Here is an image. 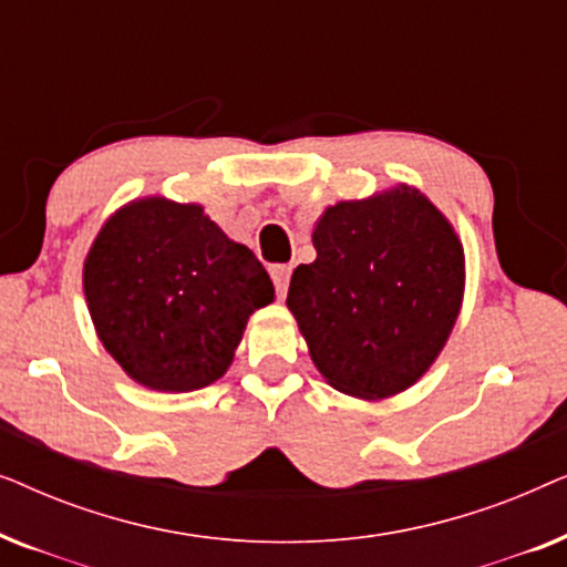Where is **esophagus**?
Returning a JSON list of instances; mask_svg holds the SVG:
<instances>
[{
    "instance_id": "34e87169",
    "label": "esophagus",
    "mask_w": 567,
    "mask_h": 567,
    "mask_svg": "<svg viewBox=\"0 0 567 567\" xmlns=\"http://www.w3.org/2000/svg\"><path fill=\"white\" fill-rule=\"evenodd\" d=\"M270 278H274L276 284V291L286 293V289H289V278H291V266H270Z\"/></svg>"
}]
</instances>
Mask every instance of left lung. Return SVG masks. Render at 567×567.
Segmentation results:
<instances>
[{
    "label": "left lung",
    "mask_w": 567,
    "mask_h": 567,
    "mask_svg": "<svg viewBox=\"0 0 567 567\" xmlns=\"http://www.w3.org/2000/svg\"><path fill=\"white\" fill-rule=\"evenodd\" d=\"M315 262L286 307L332 390L359 400L405 392L433 367L464 299V247L415 185L338 200L315 221Z\"/></svg>",
    "instance_id": "1"
}]
</instances>
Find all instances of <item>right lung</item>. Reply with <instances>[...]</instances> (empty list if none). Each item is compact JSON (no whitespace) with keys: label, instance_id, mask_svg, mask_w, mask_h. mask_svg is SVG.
<instances>
[{"label":"right lung","instance_id":"obj_1","mask_svg":"<svg viewBox=\"0 0 567 567\" xmlns=\"http://www.w3.org/2000/svg\"><path fill=\"white\" fill-rule=\"evenodd\" d=\"M82 289L100 343L136 384L196 392L227 374L255 309L276 299L250 247L200 204L144 196L92 239Z\"/></svg>","mask_w":567,"mask_h":567}]
</instances>
